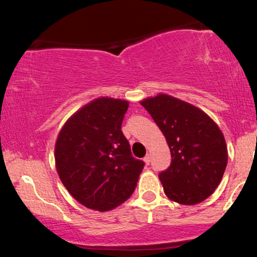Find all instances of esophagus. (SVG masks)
Masks as SVG:
<instances>
[{
	"mask_svg": "<svg viewBox=\"0 0 257 257\" xmlns=\"http://www.w3.org/2000/svg\"><path fill=\"white\" fill-rule=\"evenodd\" d=\"M144 162H145L147 166H149V164L151 163V155H146L145 158H144Z\"/></svg>",
	"mask_w": 257,
	"mask_h": 257,
	"instance_id": "1",
	"label": "esophagus"
}]
</instances>
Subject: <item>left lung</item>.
Here are the masks:
<instances>
[{
	"label": "left lung",
	"mask_w": 257,
	"mask_h": 257,
	"mask_svg": "<svg viewBox=\"0 0 257 257\" xmlns=\"http://www.w3.org/2000/svg\"><path fill=\"white\" fill-rule=\"evenodd\" d=\"M141 105L167 139L172 155L159 173L164 193L185 205L203 202L220 184L227 166V146L219 126L196 106L167 94L147 98Z\"/></svg>",
	"instance_id": "left-lung-1"
}]
</instances>
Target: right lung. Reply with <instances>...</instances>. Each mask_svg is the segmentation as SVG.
Here are the masks:
<instances>
[{
  "instance_id": "right-lung-1",
  "label": "right lung",
  "mask_w": 257,
  "mask_h": 257,
  "mask_svg": "<svg viewBox=\"0 0 257 257\" xmlns=\"http://www.w3.org/2000/svg\"><path fill=\"white\" fill-rule=\"evenodd\" d=\"M125 100L99 98L65 123L55 144V166L66 190L81 204L111 210L132 196L144 163L133 157L122 122Z\"/></svg>"
}]
</instances>
